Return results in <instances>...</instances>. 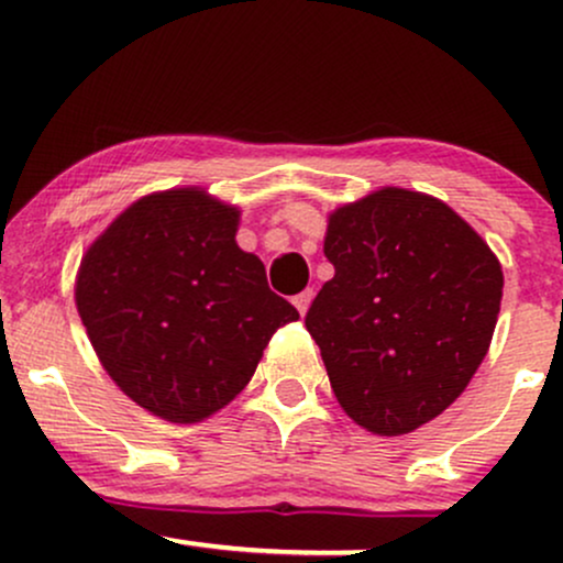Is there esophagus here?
<instances>
[{
  "label": "esophagus",
  "instance_id": "34e87169",
  "mask_svg": "<svg viewBox=\"0 0 563 563\" xmlns=\"http://www.w3.org/2000/svg\"><path fill=\"white\" fill-rule=\"evenodd\" d=\"M312 288H307V290H301V294H296L294 296V307L299 309V314H307V309H309V303H312Z\"/></svg>",
  "mask_w": 563,
  "mask_h": 563
}]
</instances>
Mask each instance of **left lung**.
Masks as SVG:
<instances>
[{
	"label": "left lung",
	"instance_id": "obj_1",
	"mask_svg": "<svg viewBox=\"0 0 563 563\" xmlns=\"http://www.w3.org/2000/svg\"><path fill=\"white\" fill-rule=\"evenodd\" d=\"M335 275L307 312L354 423L402 437L461 397L493 341L503 269L448 203L380 187L328 217Z\"/></svg>",
	"mask_w": 563,
	"mask_h": 563
}]
</instances>
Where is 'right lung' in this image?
Instances as JSON below:
<instances>
[{"label":"right lung","instance_id":"add662e5","mask_svg":"<svg viewBox=\"0 0 563 563\" xmlns=\"http://www.w3.org/2000/svg\"><path fill=\"white\" fill-rule=\"evenodd\" d=\"M241 211L203 187L134 200L84 254L76 309L129 399L200 423L245 389L277 328L299 320L235 243Z\"/></svg>","mask_w":563,"mask_h":563}]
</instances>
